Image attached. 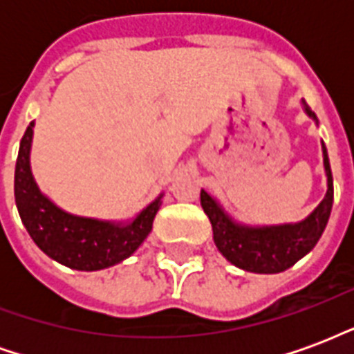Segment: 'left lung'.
Segmentation results:
<instances>
[{"label":"left lung","mask_w":354,"mask_h":354,"mask_svg":"<svg viewBox=\"0 0 354 354\" xmlns=\"http://www.w3.org/2000/svg\"><path fill=\"white\" fill-rule=\"evenodd\" d=\"M301 108L309 119L319 124L315 111L301 100ZM322 144V165L326 174V195L311 214L296 223H277V225H248L237 222L220 201L210 193L201 189V207L212 223L214 245L223 258L239 269L250 273L273 274L282 273L296 261L309 254L319 243L320 235L326 230L328 218L334 205V180L328 161V151Z\"/></svg>","instance_id":"obj_1"}]
</instances>
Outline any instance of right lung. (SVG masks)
<instances>
[{
	"mask_svg": "<svg viewBox=\"0 0 354 354\" xmlns=\"http://www.w3.org/2000/svg\"><path fill=\"white\" fill-rule=\"evenodd\" d=\"M34 121L20 140L15 167V203L34 243L49 258L77 271H100L138 250L161 208L162 193L131 220H98L66 212L39 189L32 172Z\"/></svg>",
	"mask_w": 354,
	"mask_h": 354,
	"instance_id": "1",
	"label": "right lung"
}]
</instances>
